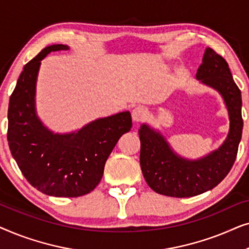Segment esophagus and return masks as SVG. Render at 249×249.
Masks as SVG:
<instances>
[{
    "mask_svg": "<svg viewBox=\"0 0 249 249\" xmlns=\"http://www.w3.org/2000/svg\"><path fill=\"white\" fill-rule=\"evenodd\" d=\"M131 117H132V120L135 122H141L142 120H145L146 117H147V110L142 107H135L131 112Z\"/></svg>",
    "mask_w": 249,
    "mask_h": 249,
    "instance_id": "esophagus-1",
    "label": "esophagus"
}]
</instances>
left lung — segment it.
I'll use <instances>...</instances> for the list:
<instances>
[{"mask_svg":"<svg viewBox=\"0 0 249 249\" xmlns=\"http://www.w3.org/2000/svg\"><path fill=\"white\" fill-rule=\"evenodd\" d=\"M196 78L223 97L230 120L229 134L215 151L202 159L188 160L177 154L161 132L142 124L138 130L142 172L147 185L161 195L182 198L213 189L226 178L236 161L243 134V103L229 66L215 51L207 47Z\"/></svg>","mask_w":249,"mask_h":249,"instance_id":"obj_1","label":"left lung"}]
</instances>
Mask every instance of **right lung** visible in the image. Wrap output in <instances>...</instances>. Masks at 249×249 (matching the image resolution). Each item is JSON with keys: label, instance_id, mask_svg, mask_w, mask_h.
<instances>
[{"label": "right lung", "instance_id": "1", "mask_svg": "<svg viewBox=\"0 0 249 249\" xmlns=\"http://www.w3.org/2000/svg\"><path fill=\"white\" fill-rule=\"evenodd\" d=\"M62 44L47 46L23 67L10 96L8 142L13 159L30 185L55 197L90 193L104 172L119 138L131 129L128 111L97 119L70 134H54L36 114L35 94L40 61Z\"/></svg>", "mask_w": 249, "mask_h": 249}]
</instances>
